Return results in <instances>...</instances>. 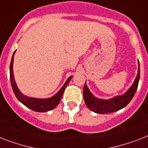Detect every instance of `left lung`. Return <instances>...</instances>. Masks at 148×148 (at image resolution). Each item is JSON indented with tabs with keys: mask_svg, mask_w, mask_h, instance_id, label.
I'll return each instance as SVG.
<instances>
[{
	"mask_svg": "<svg viewBox=\"0 0 148 148\" xmlns=\"http://www.w3.org/2000/svg\"><path fill=\"white\" fill-rule=\"evenodd\" d=\"M140 80V64L138 61V74L136 78L134 81L133 84L130 87L128 90L124 93V95L115 96L112 98L104 100L96 97L93 95V94L90 91L89 88L86 84V82L84 86V99L86 105L90 110L97 114H108L112 113L121 110L124 107H126L130 101L132 100L134 95L138 89V83Z\"/></svg>",
	"mask_w": 148,
	"mask_h": 148,
	"instance_id": "left-lung-1",
	"label": "left lung"
}]
</instances>
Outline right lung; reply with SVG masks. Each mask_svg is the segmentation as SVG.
<instances>
[{
  "label": "right lung",
  "mask_w": 148,
  "mask_h": 148,
  "mask_svg": "<svg viewBox=\"0 0 148 148\" xmlns=\"http://www.w3.org/2000/svg\"><path fill=\"white\" fill-rule=\"evenodd\" d=\"M16 51L14 52L11 58L10 64V83H11V87H12L13 91L14 93L15 96L17 98V100L21 102L24 105H25L27 108H30L31 110L37 111V112H47L49 110H53L60 103L62 95L64 94L65 88L68 84V83L72 78V76L67 79V81L63 85V87L60 88L56 95H54L52 97L49 98H35V97H31L25 96L20 91L19 88H17V84L15 82L14 76V71H13V63H14V56Z\"/></svg>",
  "instance_id": "right-lung-1"
}]
</instances>
